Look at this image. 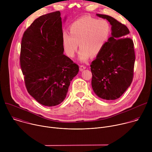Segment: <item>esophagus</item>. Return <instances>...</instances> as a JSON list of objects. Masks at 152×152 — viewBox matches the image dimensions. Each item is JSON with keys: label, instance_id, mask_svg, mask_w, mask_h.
Wrapping results in <instances>:
<instances>
[{"label": "esophagus", "instance_id": "esophagus-1", "mask_svg": "<svg viewBox=\"0 0 152 152\" xmlns=\"http://www.w3.org/2000/svg\"><path fill=\"white\" fill-rule=\"evenodd\" d=\"M86 68V66H83V65H80V67H79V69H80V71H83V70H85Z\"/></svg>", "mask_w": 152, "mask_h": 152}]
</instances>
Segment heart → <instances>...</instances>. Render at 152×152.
<instances>
[{
  "instance_id": "b5f03b06",
  "label": "heart",
  "mask_w": 152,
  "mask_h": 152,
  "mask_svg": "<svg viewBox=\"0 0 152 152\" xmlns=\"http://www.w3.org/2000/svg\"><path fill=\"white\" fill-rule=\"evenodd\" d=\"M111 34V27L107 21L84 17L69 27V34L63 32L62 42L64 50L69 57H73L77 47L80 49L79 58L82 61L99 55L105 47Z\"/></svg>"
}]
</instances>
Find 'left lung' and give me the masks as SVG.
<instances>
[{"label":"left lung","mask_w":152,"mask_h":152,"mask_svg":"<svg viewBox=\"0 0 152 152\" xmlns=\"http://www.w3.org/2000/svg\"><path fill=\"white\" fill-rule=\"evenodd\" d=\"M111 25V35L101 53L91 64L92 88L100 98L113 100L119 98L131 85L135 61L133 40L129 30L114 18L96 14Z\"/></svg>","instance_id":"1"}]
</instances>
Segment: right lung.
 <instances>
[{
	"instance_id": "1",
	"label": "right lung",
	"mask_w": 152,
	"mask_h": 152,
	"mask_svg": "<svg viewBox=\"0 0 152 152\" xmlns=\"http://www.w3.org/2000/svg\"><path fill=\"white\" fill-rule=\"evenodd\" d=\"M59 11L40 16L25 31L20 62L27 91L38 103L54 106L66 97L78 65L64 55Z\"/></svg>"
}]
</instances>
